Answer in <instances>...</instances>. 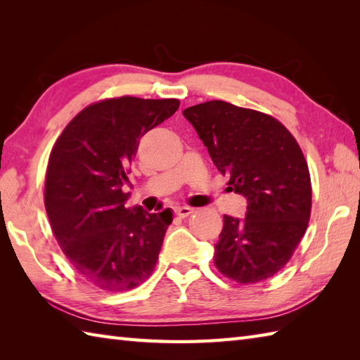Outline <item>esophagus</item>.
Returning <instances> with one entry per match:
<instances>
[{"instance_id":"1","label":"esophagus","mask_w":360,"mask_h":360,"mask_svg":"<svg viewBox=\"0 0 360 360\" xmlns=\"http://www.w3.org/2000/svg\"><path fill=\"white\" fill-rule=\"evenodd\" d=\"M174 213H176V217H179V218H187L188 215H192L193 209L192 207H178L174 210Z\"/></svg>"}]
</instances>
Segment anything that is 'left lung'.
Wrapping results in <instances>:
<instances>
[{
	"label": "left lung",
	"mask_w": 360,
	"mask_h": 360,
	"mask_svg": "<svg viewBox=\"0 0 360 360\" xmlns=\"http://www.w3.org/2000/svg\"><path fill=\"white\" fill-rule=\"evenodd\" d=\"M229 188L248 200L244 218L224 215L215 266L249 285L277 274L292 257L311 215L308 164L294 136L277 119L223 101L182 111Z\"/></svg>",
	"instance_id": "8db88e82"
}]
</instances>
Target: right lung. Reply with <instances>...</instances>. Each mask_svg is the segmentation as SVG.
<instances>
[{
	"label": "right lung",
	"mask_w": 360,
	"mask_h": 360,
	"mask_svg": "<svg viewBox=\"0 0 360 360\" xmlns=\"http://www.w3.org/2000/svg\"><path fill=\"white\" fill-rule=\"evenodd\" d=\"M178 108V98H106L82 110L53 145L44 207L63 254L97 288L133 289L155 269L173 215L127 209L122 186L141 137Z\"/></svg>",
	"instance_id": "1"
}]
</instances>
